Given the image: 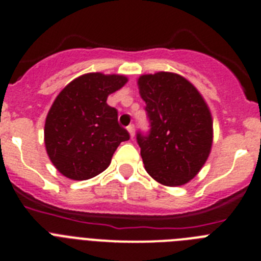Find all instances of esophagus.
Instances as JSON below:
<instances>
[{
  "label": "esophagus",
  "mask_w": 261,
  "mask_h": 261,
  "mask_svg": "<svg viewBox=\"0 0 261 261\" xmlns=\"http://www.w3.org/2000/svg\"><path fill=\"white\" fill-rule=\"evenodd\" d=\"M127 131L130 134V138L134 139V136H135V127H134V125L127 126Z\"/></svg>",
  "instance_id": "esophagus-1"
}]
</instances>
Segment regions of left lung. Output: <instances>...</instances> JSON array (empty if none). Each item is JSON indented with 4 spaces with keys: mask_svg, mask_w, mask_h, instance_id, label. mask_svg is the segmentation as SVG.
Here are the masks:
<instances>
[{
    "mask_svg": "<svg viewBox=\"0 0 261 261\" xmlns=\"http://www.w3.org/2000/svg\"><path fill=\"white\" fill-rule=\"evenodd\" d=\"M138 86L151 126L147 136L138 134L146 172L163 186H183L198 174L211 152L213 120L208 105L177 73L143 74Z\"/></svg>",
    "mask_w": 261,
    "mask_h": 261,
    "instance_id": "left-lung-1",
    "label": "left lung"
}]
</instances>
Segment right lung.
<instances>
[{
	"label": "right lung",
	"instance_id": "obj_1",
	"mask_svg": "<svg viewBox=\"0 0 261 261\" xmlns=\"http://www.w3.org/2000/svg\"><path fill=\"white\" fill-rule=\"evenodd\" d=\"M127 77L87 73L60 91L45 120L44 143L58 172L73 180L96 177L111 164L112 155L130 139L117 122L107 97L122 88Z\"/></svg>",
	"mask_w": 261,
	"mask_h": 261
}]
</instances>
